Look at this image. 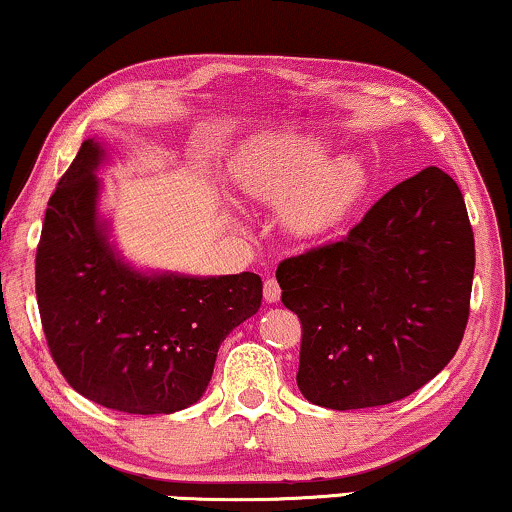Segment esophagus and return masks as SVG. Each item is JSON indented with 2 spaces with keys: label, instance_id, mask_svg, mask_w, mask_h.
<instances>
[{
  "label": "esophagus",
  "instance_id": "esophagus-1",
  "mask_svg": "<svg viewBox=\"0 0 512 512\" xmlns=\"http://www.w3.org/2000/svg\"><path fill=\"white\" fill-rule=\"evenodd\" d=\"M279 298H281L279 281H276V279L264 281V300H267V303L272 305V303H279Z\"/></svg>",
  "mask_w": 512,
  "mask_h": 512
}]
</instances>
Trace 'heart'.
Instances as JSON below:
<instances>
[{"label":"heart","instance_id":"obj_1","mask_svg":"<svg viewBox=\"0 0 512 512\" xmlns=\"http://www.w3.org/2000/svg\"><path fill=\"white\" fill-rule=\"evenodd\" d=\"M233 183L250 200L279 207L283 231L303 240L331 236L367 190V169L353 155L331 157L315 135L267 140L233 169Z\"/></svg>","mask_w":512,"mask_h":512}]
</instances>
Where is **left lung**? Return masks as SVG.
I'll list each match as a JSON object with an SVG mask.
<instances>
[{"label":"left lung","instance_id":"obj_1","mask_svg":"<svg viewBox=\"0 0 512 512\" xmlns=\"http://www.w3.org/2000/svg\"><path fill=\"white\" fill-rule=\"evenodd\" d=\"M474 236L439 166L391 188L338 243L276 269L303 324L298 389L329 410L393 403L434 379L463 341Z\"/></svg>","mask_w":512,"mask_h":512}]
</instances>
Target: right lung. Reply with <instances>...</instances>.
Returning <instances> with one entry per match:
<instances>
[{"mask_svg": "<svg viewBox=\"0 0 512 512\" xmlns=\"http://www.w3.org/2000/svg\"><path fill=\"white\" fill-rule=\"evenodd\" d=\"M109 147L83 140L49 197L35 293L49 353L92 403L171 415L197 403L219 346L262 305L252 272L195 276L145 269L116 248L102 212Z\"/></svg>", "mask_w": 512, "mask_h": 512, "instance_id": "obj_1", "label": "right lung"}]
</instances>
